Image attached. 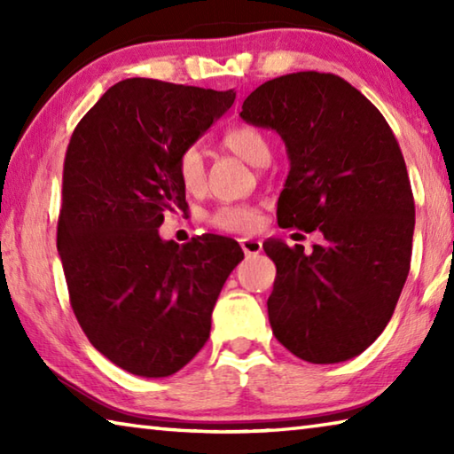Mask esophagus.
<instances>
[{
	"label": "esophagus",
	"instance_id": "1",
	"mask_svg": "<svg viewBox=\"0 0 454 454\" xmlns=\"http://www.w3.org/2000/svg\"><path fill=\"white\" fill-rule=\"evenodd\" d=\"M240 246L246 256H256L262 252V242L256 240V238H240Z\"/></svg>",
	"mask_w": 454,
	"mask_h": 454
}]
</instances>
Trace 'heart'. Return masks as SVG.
<instances>
[{"label": "heart", "mask_w": 454, "mask_h": 454, "mask_svg": "<svg viewBox=\"0 0 454 454\" xmlns=\"http://www.w3.org/2000/svg\"><path fill=\"white\" fill-rule=\"evenodd\" d=\"M224 145L252 166H264L270 160V142L258 128L240 124L224 134ZM176 174L190 194H200L206 188V160L198 145H188L176 160ZM206 220L224 232H252L260 224V210L252 204H224L214 208Z\"/></svg>", "instance_id": "b5f03b06"}]
</instances>
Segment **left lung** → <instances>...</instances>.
<instances>
[{
    "label": "left lung",
    "mask_w": 454,
    "mask_h": 454,
    "mask_svg": "<svg viewBox=\"0 0 454 454\" xmlns=\"http://www.w3.org/2000/svg\"><path fill=\"white\" fill-rule=\"evenodd\" d=\"M240 118L286 145L278 224L325 238L312 252L264 242L272 333L312 364L356 356L388 325L411 270L414 198L393 129L347 80L320 72L264 82Z\"/></svg>",
    "instance_id": "left-lung-1"
}]
</instances>
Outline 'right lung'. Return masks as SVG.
I'll list each match as a JSON object with an SVG mask.
<instances>
[{"mask_svg":"<svg viewBox=\"0 0 454 454\" xmlns=\"http://www.w3.org/2000/svg\"><path fill=\"white\" fill-rule=\"evenodd\" d=\"M234 98L129 78L98 99L67 145L58 252L70 304L91 347L144 379L178 372L202 350L220 290L244 258L224 236L180 246L158 234L166 212L188 206L180 152Z\"/></svg>","mask_w":454,"mask_h":454,"instance_id":"add662e5","label":"right lung"}]
</instances>
